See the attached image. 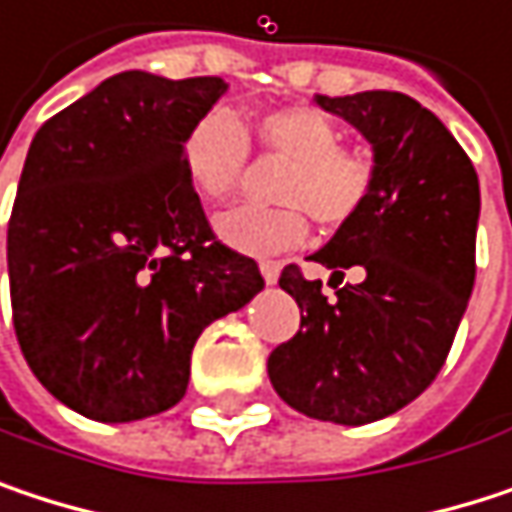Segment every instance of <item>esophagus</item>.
<instances>
[{"label": "esophagus", "mask_w": 512, "mask_h": 512, "mask_svg": "<svg viewBox=\"0 0 512 512\" xmlns=\"http://www.w3.org/2000/svg\"><path fill=\"white\" fill-rule=\"evenodd\" d=\"M278 272H281V266H278L275 260H263V263H260V275H263L266 284H275V281H278Z\"/></svg>", "instance_id": "esophagus-1"}]
</instances>
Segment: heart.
Listing matches in <instances>:
<instances>
[{
	"label": "heart",
	"mask_w": 512,
	"mask_h": 512,
	"mask_svg": "<svg viewBox=\"0 0 512 512\" xmlns=\"http://www.w3.org/2000/svg\"><path fill=\"white\" fill-rule=\"evenodd\" d=\"M260 151L290 159L278 180L281 207L237 204L216 216V234L237 252L269 257L308 237V216L338 231L350 225L376 186V159L367 148L341 145V127L320 109L281 106L252 124ZM249 162V139L222 109L201 115L183 139V171L204 201L228 198Z\"/></svg>",
	"instance_id": "1"
}]
</instances>
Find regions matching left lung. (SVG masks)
<instances>
[{"instance_id":"8db88e82","label":"left lung","mask_w":512,"mask_h":512,"mask_svg":"<svg viewBox=\"0 0 512 512\" xmlns=\"http://www.w3.org/2000/svg\"><path fill=\"white\" fill-rule=\"evenodd\" d=\"M373 145L376 186L356 219L311 260L335 296L296 263L278 284L299 332L272 350L269 382L296 412L361 427L412 403L442 370L474 287L480 183L448 127L400 91L314 97ZM347 268L362 281L344 285Z\"/></svg>"}]
</instances>
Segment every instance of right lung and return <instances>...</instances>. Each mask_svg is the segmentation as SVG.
Masks as SVG:
<instances>
[{
  "instance_id": "obj_1",
  "label": "right lung",
  "mask_w": 512,
  "mask_h": 512,
  "mask_svg": "<svg viewBox=\"0 0 512 512\" xmlns=\"http://www.w3.org/2000/svg\"><path fill=\"white\" fill-rule=\"evenodd\" d=\"M219 76H109L35 133L8 222L11 311L38 382L73 412L127 424L171 409L198 335L263 290L216 240L183 171Z\"/></svg>"
}]
</instances>
